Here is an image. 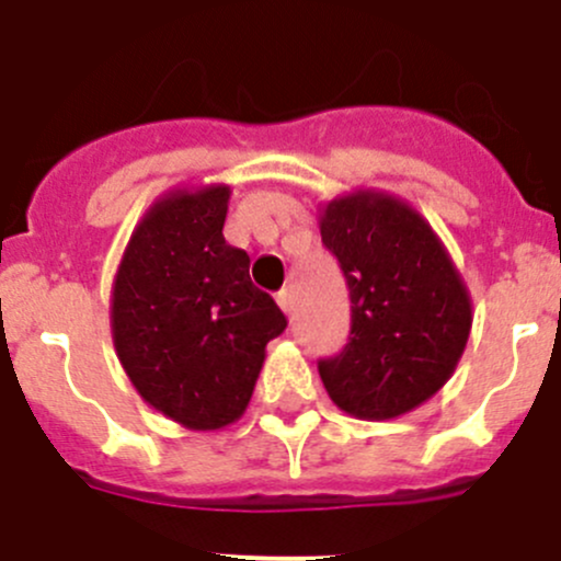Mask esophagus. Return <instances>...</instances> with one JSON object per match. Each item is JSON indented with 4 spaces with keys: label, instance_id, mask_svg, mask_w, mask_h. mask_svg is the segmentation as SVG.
I'll return each instance as SVG.
<instances>
[{
    "label": "esophagus",
    "instance_id": "esophagus-1",
    "mask_svg": "<svg viewBox=\"0 0 561 561\" xmlns=\"http://www.w3.org/2000/svg\"><path fill=\"white\" fill-rule=\"evenodd\" d=\"M276 304H279L282 312H285L287 318H290V314H293V296H290V290H279V293H276Z\"/></svg>",
    "mask_w": 561,
    "mask_h": 561
}]
</instances>
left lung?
Segmentation results:
<instances>
[{
    "label": "left lung",
    "mask_w": 561,
    "mask_h": 561,
    "mask_svg": "<svg viewBox=\"0 0 561 561\" xmlns=\"http://www.w3.org/2000/svg\"><path fill=\"white\" fill-rule=\"evenodd\" d=\"M318 227L351 290V340L320 380L347 416H402L458 369L474 320L463 274L431 221L380 188L320 203Z\"/></svg>",
    "instance_id": "left-lung-1"
}]
</instances>
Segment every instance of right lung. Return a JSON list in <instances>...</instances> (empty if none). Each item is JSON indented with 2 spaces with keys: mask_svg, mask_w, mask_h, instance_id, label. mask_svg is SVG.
Wrapping results in <instances>:
<instances>
[{
  "mask_svg": "<svg viewBox=\"0 0 561 561\" xmlns=\"http://www.w3.org/2000/svg\"><path fill=\"white\" fill-rule=\"evenodd\" d=\"M232 188L186 183L136 221L112 282V342L136 394L186 431L247 411L265 345L287 320L221 236Z\"/></svg>",
  "mask_w": 561,
  "mask_h": 561,
  "instance_id": "obj_1",
  "label": "right lung"
}]
</instances>
